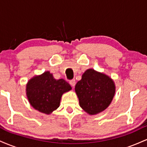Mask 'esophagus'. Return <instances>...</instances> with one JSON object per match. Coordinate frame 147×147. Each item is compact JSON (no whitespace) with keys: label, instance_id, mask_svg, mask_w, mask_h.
Instances as JSON below:
<instances>
[{"label":"esophagus","instance_id":"esophagus-1","mask_svg":"<svg viewBox=\"0 0 147 147\" xmlns=\"http://www.w3.org/2000/svg\"><path fill=\"white\" fill-rule=\"evenodd\" d=\"M69 83H70V84L72 86V87H74L75 86V84H76L75 79H72V80L70 81V82H69Z\"/></svg>","mask_w":147,"mask_h":147}]
</instances>
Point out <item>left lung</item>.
I'll return each instance as SVG.
<instances>
[{
  "label": "left lung",
  "mask_w": 147,
  "mask_h": 147,
  "mask_svg": "<svg viewBox=\"0 0 147 147\" xmlns=\"http://www.w3.org/2000/svg\"><path fill=\"white\" fill-rule=\"evenodd\" d=\"M79 105L90 115L104 111L113 98L115 87L112 79L92 69L87 70L75 86Z\"/></svg>",
  "instance_id": "obj_1"
}]
</instances>
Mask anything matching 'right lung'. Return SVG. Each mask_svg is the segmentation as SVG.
Listing matches in <instances>:
<instances>
[{
  "label": "right lung",
  "mask_w": 147,
  "mask_h": 147,
  "mask_svg": "<svg viewBox=\"0 0 147 147\" xmlns=\"http://www.w3.org/2000/svg\"><path fill=\"white\" fill-rule=\"evenodd\" d=\"M71 86L63 79L56 80L50 72L33 77L27 85V96L32 106L39 112L51 113L59 106L63 92Z\"/></svg>",
  "instance_id": "obj_1"
}]
</instances>
